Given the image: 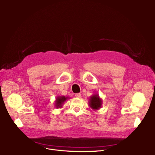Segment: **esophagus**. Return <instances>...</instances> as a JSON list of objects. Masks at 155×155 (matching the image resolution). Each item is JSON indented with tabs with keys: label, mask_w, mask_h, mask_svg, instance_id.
I'll use <instances>...</instances> for the list:
<instances>
[{
	"label": "esophagus",
	"mask_w": 155,
	"mask_h": 155,
	"mask_svg": "<svg viewBox=\"0 0 155 155\" xmlns=\"http://www.w3.org/2000/svg\"><path fill=\"white\" fill-rule=\"evenodd\" d=\"M81 96H82V94L78 93V94H75V97H78V98H80Z\"/></svg>",
	"instance_id": "34e87169"
}]
</instances>
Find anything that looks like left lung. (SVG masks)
<instances>
[{
  "mask_svg": "<svg viewBox=\"0 0 155 155\" xmlns=\"http://www.w3.org/2000/svg\"><path fill=\"white\" fill-rule=\"evenodd\" d=\"M89 106L94 110H99L102 107V99L99 97L98 94H93L91 96L88 101Z\"/></svg>",
  "mask_w": 155,
  "mask_h": 155,
  "instance_id": "1",
  "label": "left lung"
}]
</instances>
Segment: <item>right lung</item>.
Wrapping results in <instances>:
<instances>
[{
	"mask_svg": "<svg viewBox=\"0 0 155 155\" xmlns=\"http://www.w3.org/2000/svg\"><path fill=\"white\" fill-rule=\"evenodd\" d=\"M70 97H64L63 95L62 96H58L56 97V100L54 101V105L55 107L57 109L61 108L63 107V105L64 103L65 102L67 99H69Z\"/></svg>",
	"mask_w": 155,
	"mask_h": 155,
	"instance_id": "obj_1",
	"label": "right lung"
}]
</instances>
